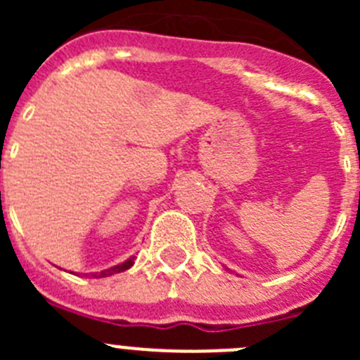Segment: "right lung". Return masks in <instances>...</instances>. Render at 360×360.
Returning <instances> with one entry per match:
<instances>
[{
  "instance_id": "add662e5",
  "label": "right lung",
  "mask_w": 360,
  "mask_h": 360,
  "mask_svg": "<svg viewBox=\"0 0 360 360\" xmlns=\"http://www.w3.org/2000/svg\"><path fill=\"white\" fill-rule=\"evenodd\" d=\"M133 263H135L133 262V257H129L128 262L120 263V265H117V266H111V269H108V270H103L101 274H91V276H94V278H106V276L117 274V272H124V270H128Z\"/></svg>"
}]
</instances>
